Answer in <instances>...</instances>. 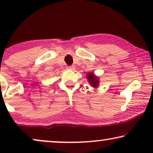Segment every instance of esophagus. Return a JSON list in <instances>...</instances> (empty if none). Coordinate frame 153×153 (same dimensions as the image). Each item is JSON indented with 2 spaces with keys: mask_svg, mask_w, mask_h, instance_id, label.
Masks as SVG:
<instances>
[{
  "mask_svg": "<svg viewBox=\"0 0 153 153\" xmlns=\"http://www.w3.org/2000/svg\"><path fill=\"white\" fill-rule=\"evenodd\" d=\"M68 70H74L75 69V67L74 65H72V66H69L68 67Z\"/></svg>",
  "mask_w": 153,
  "mask_h": 153,
  "instance_id": "34e87169",
  "label": "esophagus"
}]
</instances>
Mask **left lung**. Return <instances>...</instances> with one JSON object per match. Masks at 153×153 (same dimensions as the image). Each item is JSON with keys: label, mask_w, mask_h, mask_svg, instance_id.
Here are the masks:
<instances>
[{"label": "left lung", "mask_w": 153, "mask_h": 153, "mask_svg": "<svg viewBox=\"0 0 153 153\" xmlns=\"http://www.w3.org/2000/svg\"><path fill=\"white\" fill-rule=\"evenodd\" d=\"M86 78L88 79V81L90 83V85L93 88H97L99 86L100 80L99 77L94 74L93 72H88Z\"/></svg>", "instance_id": "obj_1"}]
</instances>
